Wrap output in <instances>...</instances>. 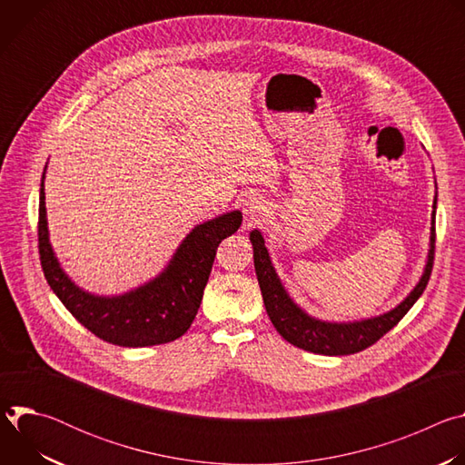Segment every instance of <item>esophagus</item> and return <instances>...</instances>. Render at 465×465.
<instances>
[{"label": "esophagus", "instance_id": "34e87169", "mask_svg": "<svg viewBox=\"0 0 465 465\" xmlns=\"http://www.w3.org/2000/svg\"><path fill=\"white\" fill-rule=\"evenodd\" d=\"M242 212H244L246 226H253L267 217V206H264V203L259 201V198H248V201H244Z\"/></svg>", "mask_w": 465, "mask_h": 465}]
</instances>
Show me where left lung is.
Segmentation results:
<instances>
[{
    "mask_svg": "<svg viewBox=\"0 0 465 465\" xmlns=\"http://www.w3.org/2000/svg\"><path fill=\"white\" fill-rule=\"evenodd\" d=\"M432 208L434 212L430 226V250L427 255V264L421 280L418 282L414 291L395 309L359 322H323L309 316L302 307H298L287 294L272 267V261L269 257L267 246H264L261 232L253 230L250 233V241L253 246V267L262 294L264 309H267L269 318L274 323L278 333L296 348L329 357L359 353L375 344L381 337H384L388 331L400 323V320L411 311V307L418 302V298L423 294L429 283L436 242V196Z\"/></svg>",
    "mask_w": 465,
    "mask_h": 465,
    "instance_id": "1",
    "label": "left lung"
}]
</instances>
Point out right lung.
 <instances>
[{"mask_svg":"<svg viewBox=\"0 0 465 465\" xmlns=\"http://www.w3.org/2000/svg\"><path fill=\"white\" fill-rule=\"evenodd\" d=\"M44 178L45 169L40 183L38 252L44 276L64 307L95 337L115 346L145 348L180 339L201 307L217 246L239 230L242 213L230 212L194 226L163 272L149 283L119 296H95L65 276L54 257L47 232Z\"/></svg>","mask_w":465,"mask_h":465,"instance_id":"1","label":"right lung"}]
</instances>
